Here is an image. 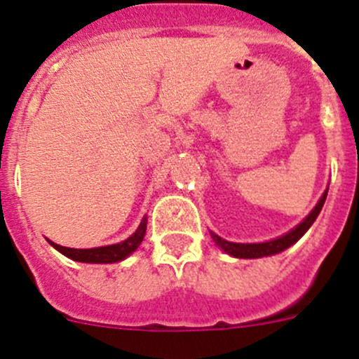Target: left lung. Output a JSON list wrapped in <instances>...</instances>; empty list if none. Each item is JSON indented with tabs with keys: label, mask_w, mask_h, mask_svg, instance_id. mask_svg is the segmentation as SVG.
Here are the masks:
<instances>
[{
	"label": "left lung",
	"mask_w": 359,
	"mask_h": 359,
	"mask_svg": "<svg viewBox=\"0 0 359 359\" xmlns=\"http://www.w3.org/2000/svg\"><path fill=\"white\" fill-rule=\"evenodd\" d=\"M326 195H328V190H325V194L321 195V198H319V202L316 204V208L305 216L304 222L299 223L295 229H292L288 233H285V236L278 237V239L267 241V243L243 244V243H230V241L222 239V237L216 236L215 232H211V237L216 243V246H219L225 253L232 255V257L236 258H262V257H271V255H278L281 253V251L288 250L292 244H295L297 241H299L300 237L311 229V225L316 222L319 212H321L323 204H325L326 201Z\"/></svg>",
	"instance_id": "left-lung-1"
}]
</instances>
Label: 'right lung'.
<instances>
[{"label":"right lung","instance_id":"add662e5","mask_svg":"<svg viewBox=\"0 0 359 359\" xmlns=\"http://www.w3.org/2000/svg\"><path fill=\"white\" fill-rule=\"evenodd\" d=\"M144 233H147V218H143V222L140 223L136 232L129 237V239L122 241L118 244H109V246H101V248H90V250H74V248H64L59 244L48 243L62 253L64 257L71 258L74 262H83V264H115V262L123 260V258L129 257L130 253L137 250V246L143 241Z\"/></svg>","mask_w":359,"mask_h":359}]
</instances>
